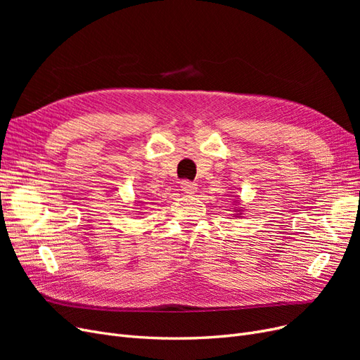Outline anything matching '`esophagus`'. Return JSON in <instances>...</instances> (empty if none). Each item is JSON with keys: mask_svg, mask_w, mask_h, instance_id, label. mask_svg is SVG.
<instances>
[{"mask_svg": "<svg viewBox=\"0 0 360 360\" xmlns=\"http://www.w3.org/2000/svg\"><path fill=\"white\" fill-rule=\"evenodd\" d=\"M180 188L184 193H193L195 191H197V184H195L193 181H189V180H183L180 183Z\"/></svg>", "mask_w": 360, "mask_h": 360, "instance_id": "1", "label": "esophagus"}]
</instances>
